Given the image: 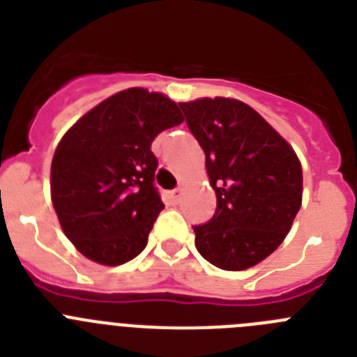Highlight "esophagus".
<instances>
[{
  "instance_id": "34e87169",
  "label": "esophagus",
  "mask_w": 357,
  "mask_h": 357,
  "mask_svg": "<svg viewBox=\"0 0 357 357\" xmlns=\"http://www.w3.org/2000/svg\"><path fill=\"white\" fill-rule=\"evenodd\" d=\"M182 191H184V188H182V185H178V188L175 189V191H173V200L175 202H181V198H182Z\"/></svg>"
}]
</instances>
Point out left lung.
Listing matches in <instances>:
<instances>
[{"label": "left lung", "mask_w": 357, "mask_h": 357, "mask_svg": "<svg viewBox=\"0 0 357 357\" xmlns=\"http://www.w3.org/2000/svg\"><path fill=\"white\" fill-rule=\"evenodd\" d=\"M206 153L216 213L195 229V245L214 266H255L284 241L302 206V166L291 144L247 103L198 98L178 103Z\"/></svg>", "instance_id": "left-lung-1"}]
</instances>
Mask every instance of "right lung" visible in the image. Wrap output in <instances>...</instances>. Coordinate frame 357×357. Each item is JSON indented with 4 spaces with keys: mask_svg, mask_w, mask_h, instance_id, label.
Listing matches in <instances>:
<instances>
[{
    "mask_svg": "<svg viewBox=\"0 0 357 357\" xmlns=\"http://www.w3.org/2000/svg\"><path fill=\"white\" fill-rule=\"evenodd\" d=\"M182 121L166 94L130 87L62 135L52 160V202L64 234L87 259L118 266L144 250L164 209L151 141Z\"/></svg>",
    "mask_w": 357,
    "mask_h": 357,
    "instance_id": "obj_1",
    "label": "right lung"
}]
</instances>
